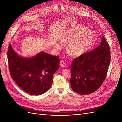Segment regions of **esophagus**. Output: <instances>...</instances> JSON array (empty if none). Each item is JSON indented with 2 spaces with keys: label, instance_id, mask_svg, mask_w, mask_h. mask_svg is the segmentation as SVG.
Wrapping results in <instances>:
<instances>
[{
  "label": "esophagus",
  "instance_id": "34e87169",
  "mask_svg": "<svg viewBox=\"0 0 122 122\" xmlns=\"http://www.w3.org/2000/svg\"><path fill=\"white\" fill-rule=\"evenodd\" d=\"M60 66L62 68H65L66 65H65V63L63 61H61L60 62Z\"/></svg>",
  "mask_w": 122,
  "mask_h": 122
}]
</instances>
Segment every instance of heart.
<instances>
[{"label":"heart","instance_id":"heart-1","mask_svg":"<svg viewBox=\"0 0 122 122\" xmlns=\"http://www.w3.org/2000/svg\"><path fill=\"white\" fill-rule=\"evenodd\" d=\"M62 42H69L66 46V50L71 55L79 56L87 52L96 42L95 35L89 32L82 25H74L66 29L61 37ZM55 47L60 49V44L56 43Z\"/></svg>","mask_w":122,"mask_h":122}]
</instances>
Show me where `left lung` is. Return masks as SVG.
<instances>
[{"label": "left lung", "instance_id": "obj_1", "mask_svg": "<svg viewBox=\"0 0 122 122\" xmlns=\"http://www.w3.org/2000/svg\"><path fill=\"white\" fill-rule=\"evenodd\" d=\"M109 45L102 37L100 45L74 59L71 65V86L80 94H90L103 84L110 65Z\"/></svg>", "mask_w": 122, "mask_h": 122}]
</instances>
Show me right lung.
<instances>
[{
	"instance_id": "1",
	"label": "right lung",
	"mask_w": 122,
	"mask_h": 122,
	"mask_svg": "<svg viewBox=\"0 0 122 122\" xmlns=\"http://www.w3.org/2000/svg\"><path fill=\"white\" fill-rule=\"evenodd\" d=\"M10 73L16 84L30 95H39L50 89L59 69L58 56L41 52L32 58L20 56L10 44L7 52Z\"/></svg>"
}]
</instances>
